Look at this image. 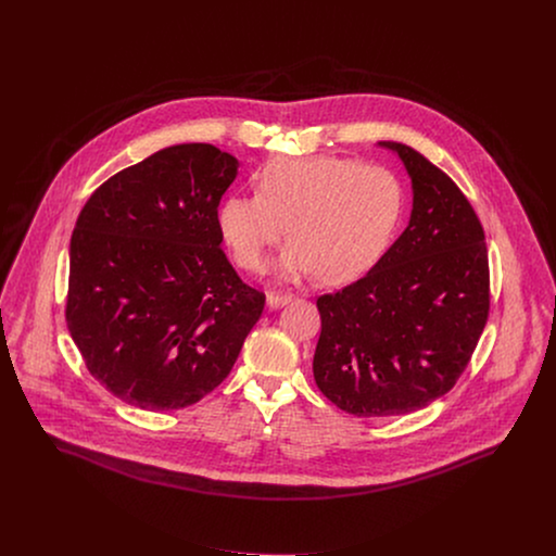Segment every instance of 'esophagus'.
I'll list each match as a JSON object with an SVG mask.
<instances>
[{
  "mask_svg": "<svg viewBox=\"0 0 556 556\" xmlns=\"http://www.w3.org/2000/svg\"><path fill=\"white\" fill-rule=\"evenodd\" d=\"M294 300V294H290V292H286V294H279V292H268L266 294V304L270 306V308H279V306H286L288 302H292Z\"/></svg>",
  "mask_w": 556,
  "mask_h": 556,
  "instance_id": "esophagus-1",
  "label": "esophagus"
}]
</instances>
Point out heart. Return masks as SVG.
Segmentation results:
<instances>
[{"label": "heart", "mask_w": 556, "mask_h": 556, "mask_svg": "<svg viewBox=\"0 0 556 556\" xmlns=\"http://www.w3.org/2000/svg\"><path fill=\"white\" fill-rule=\"evenodd\" d=\"M256 195H229L218 230L235 262L261 270L266 252L286 237V277L317 275L346 283L384 256L405 212V189L384 165L336 155L277 157L252 178Z\"/></svg>", "instance_id": "heart-1"}]
</instances>
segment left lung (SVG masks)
<instances>
[{"label":"left lung","mask_w":556,"mask_h":556,"mask_svg":"<svg viewBox=\"0 0 556 556\" xmlns=\"http://www.w3.org/2000/svg\"><path fill=\"white\" fill-rule=\"evenodd\" d=\"M407 229L355 283L317 298L319 391L359 418L403 416L452 391L490 317L485 232L456 182L401 142Z\"/></svg>","instance_id":"8db88e82"}]
</instances>
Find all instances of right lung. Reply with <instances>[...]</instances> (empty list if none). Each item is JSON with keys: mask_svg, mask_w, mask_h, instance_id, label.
Segmentation results:
<instances>
[{"mask_svg": "<svg viewBox=\"0 0 556 556\" xmlns=\"http://www.w3.org/2000/svg\"><path fill=\"white\" fill-rule=\"evenodd\" d=\"M237 160L167 147L86 201L68 250L65 319L88 371L124 403L167 412L229 376L264 294L223 252L218 203Z\"/></svg>", "mask_w": 556, "mask_h": 556, "instance_id": "add662e5", "label": "right lung"}]
</instances>
